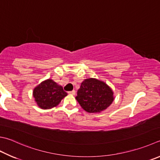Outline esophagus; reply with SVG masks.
<instances>
[{
  "instance_id": "1",
  "label": "esophagus",
  "mask_w": 160,
  "mask_h": 160,
  "mask_svg": "<svg viewBox=\"0 0 160 160\" xmlns=\"http://www.w3.org/2000/svg\"><path fill=\"white\" fill-rule=\"evenodd\" d=\"M75 92H75V90H72V91H69V92H68V94L74 95H75Z\"/></svg>"
}]
</instances>
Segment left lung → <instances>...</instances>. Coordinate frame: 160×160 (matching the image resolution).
I'll return each instance as SVG.
<instances>
[{"label": "left lung", "mask_w": 160, "mask_h": 160, "mask_svg": "<svg viewBox=\"0 0 160 160\" xmlns=\"http://www.w3.org/2000/svg\"><path fill=\"white\" fill-rule=\"evenodd\" d=\"M76 99L87 112L100 113L112 104L113 91L104 81L88 78L81 83Z\"/></svg>", "instance_id": "8db88e82"}]
</instances>
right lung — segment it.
Here are the masks:
<instances>
[{"instance_id": "right-lung-1", "label": "right lung", "mask_w": 160, "mask_h": 160, "mask_svg": "<svg viewBox=\"0 0 160 160\" xmlns=\"http://www.w3.org/2000/svg\"><path fill=\"white\" fill-rule=\"evenodd\" d=\"M32 95L38 106L42 109H49L58 105L68 93L53 80H44L33 89Z\"/></svg>"}]
</instances>
